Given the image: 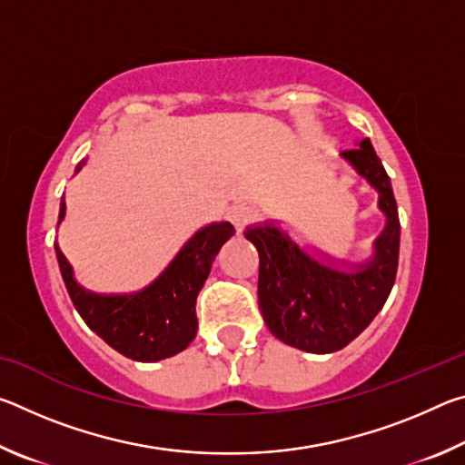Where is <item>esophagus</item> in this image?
Returning <instances> with one entry per match:
<instances>
[{
  "instance_id": "1",
  "label": "esophagus",
  "mask_w": 465,
  "mask_h": 465,
  "mask_svg": "<svg viewBox=\"0 0 465 465\" xmlns=\"http://www.w3.org/2000/svg\"><path fill=\"white\" fill-rule=\"evenodd\" d=\"M230 219L235 225V230H238V233H242L250 223L256 222L258 213L254 207H250V204H235V207L230 211Z\"/></svg>"
}]
</instances>
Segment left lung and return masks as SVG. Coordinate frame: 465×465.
Returning a JSON list of instances; mask_svg holds the SVG:
<instances>
[{"mask_svg": "<svg viewBox=\"0 0 465 465\" xmlns=\"http://www.w3.org/2000/svg\"><path fill=\"white\" fill-rule=\"evenodd\" d=\"M380 193L385 227L373 258L355 271H338L308 254L274 223L248 227L243 235L261 256L258 308L271 332L299 351L326 355L344 349L383 308L396 281L400 219L391 183L371 141L341 153Z\"/></svg>", "mask_w": 465, "mask_h": 465, "instance_id": "left-lung-1", "label": "left lung"}]
</instances>
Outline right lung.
Here are the masks:
<instances>
[{
  "instance_id": "1",
  "label": "right lung",
  "mask_w": 465,
  "mask_h": 465,
  "mask_svg": "<svg viewBox=\"0 0 465 465\" xmlns=\"http://www.w3.org/2000/svg\"><path fill=\"white\" fill-rule=\"evenodd\" d=\"M84 162L75 168L80 172ZM65 217L61 201L59 223ZM235 233L230 222L204 225L178 252L152 285L123 295H102L77 285L72 264L54 243L63 282L77 313L102 341L133 361L168 359L194 341L196 297L211 272L217 252Z\"/></svg>"
}]
</instances>
